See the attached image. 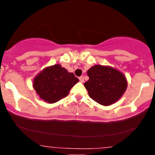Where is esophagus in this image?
I'll return each mask as SVG.
<instances>
[{"instance_id":"obj_1","label":"esophagus","mask_w":155,"mask_h":155,"mask_svg":"<svg viewBox=\"0 0 155 155\" xmlns=\"http://www.w3.org/2000/svg\"><path fill=\"white\" fill-rule=\"evenodd\" d=\"M79 81H81V83H83L84 81V76H80L79 77Z\"/></svg>"}]
</instances>
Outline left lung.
<instances>
[{"label":"left lung","mask_w":155,"mask_h":155,"mask_svg":"<svg viewBox=\"0 0 155 155\" xmlns=\"http://www.w3.org/2000/svg\"><path fill=\"white\" fill-rule=\"evenodd\" d=\"M89 80L84 85L92 100L103 106H110L122 97L127 81L123 73L108 65H95L87 71Z\"/></svg>","instance_id":"8db88e82"}]
</instances>
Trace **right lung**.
<instances>
[{"instance_id": "add662e5", "label": "right lung", "mask_w": 155, "mask_h": 155, "mask_svg": "<svg viewBox=\"0 0 155 155\" xmlns=\"http://www.w3.org/2000/svg\"><path fill=\"white\" fill-rule=\"evenodd\" d=\"M79 80L60 64L46 67L35 76L33 87L41 100L54 104L68 95Z\"/></svg>"}]
</instances>
